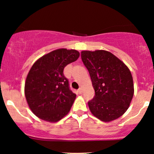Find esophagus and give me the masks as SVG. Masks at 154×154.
I'll return each instance as SVG.
<instances>
[{
    "label": "esophagus",
    "mask_w": 154,
    "mask_h": 154,
    "mask_svg": "<svg viewBox=\"0 0 154 154\" xmlns=\"http://www.w3.org/2000/svg\"><path fill=\"white\" fill-rule=\"evenodd\" d=\"M78 92H79V94H82V93H83V89H82L81 88H79V89L78 90Z\"/></svg>",
    "instance_id": "esophagus-1"
}]
</instances>
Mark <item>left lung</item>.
<instances>
[{
	"instance_id": "1",
	"label": "left lung",
	"mask_w": 154,
	"mask_h": 154,
	"mask_svg": "<svg viewBox=\"0 0 154 154\" xmlns=\"http://www.w3.org/2000/svg\"><path fill=\"white\" fill-rule=\"evenodd\" d=\"M81 59L95 92L94 98L88 102L92 115L103 122L119 119L128 110L133 97V79L130 69L106 50H83Z\"/></svg>"
}]
</instances>
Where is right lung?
<instances>
[{"mask_svg": "<svg viewBox=\"0 0 154 154\" xmlns=\"http://www.w3.org/2000/svg\"><path fill=\"white\" fill-rule=\"evenodd\" d=\"M79 56L77 50L60 48L42 56L31 66L24 94L29 108L39 119L56 123L68 114L76 94L69 89L63 71Z\"/></svg>", "mask_w": 154, "mask_h": 154, "instance_id": "1", "label": "right lung"}]
</instances>
